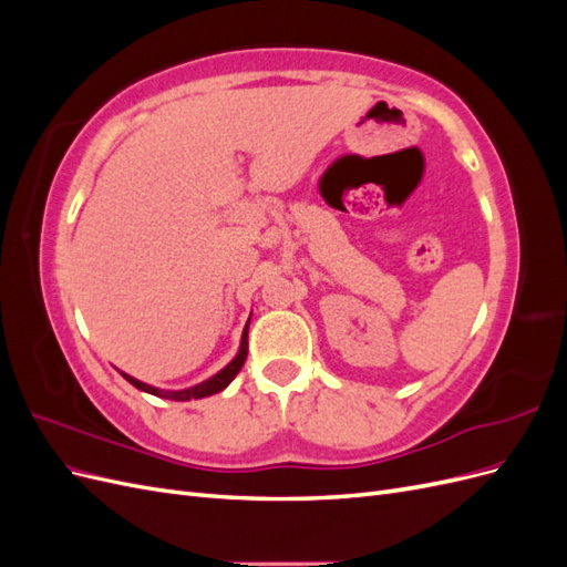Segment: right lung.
I'll return each mask as SVG.
<instances>
[{
    "label": "right lung",
    "instance_id": "obj_1",
    "mask_svg": "<svg viewBox=\"0 0 567 567\" xmlns=\"http://www.w3.org/2000/svg\"><path fill=\"white\" fill-rule=\"evenodd\" d=\"M250 323V321H248ZM248 323H246V329H244V336H241V348H238V352H236V357L231 359V362L221 369V371H217L215 375H210L208 381H203V383H198V385H194V388H184V390H161V388H153V385H148V383H142V381H136V379H132V375H127V373H123L125 375V381H130L136 390H144V392H148V394H156V398H163V400H175V402H188V400H200V398H208V394H215V392H221L225 390L234 379H236V373L241 371V367H244V362H246V357H248Z\"/></svg>",
    "mask_w": 567,
    "mask_h": 567
}]
</instances>
